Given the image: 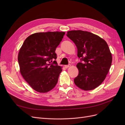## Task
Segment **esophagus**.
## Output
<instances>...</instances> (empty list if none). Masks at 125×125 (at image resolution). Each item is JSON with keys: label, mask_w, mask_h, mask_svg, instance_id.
Returning a JSON list of instances; mask_svg holds the SVG:
<instances>
[{"label": "esophagus", "mask_w": 125, "mask_h": 125, "mask_svg": "<svg viewBox=\"0 0 125 125\" xmlns=\"http://www.w3.org/2000/svg\"><path fill=\"white\" fill-rule=\"evenodd\" d=\"M70 65H65V67L66 68H69L70 67Z\"/></svg>", "instance_id": "1"}]
</instances>
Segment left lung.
Wrapping results in <instances>:
<instances>
[{
    "label": "left lung",
    "instance_id": "obj_1",
    "mask_svg": "<svg viewBox=\"0 0 125 125\" xmlns=\"http://www.w3.org/2000/svg\"><path fill=\"white\" fill-rule=\"evenodd\" d=\"M67 36L76 45L81 60L77 65L79 74L74 79L75 84L85 91L95 89L105 80L112 65L107 43L100 36L82 30L68 31Z\"/></svg>",
    "mask_w": 125,
    "mask_h": 125
}]
</instances>
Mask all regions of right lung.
I'll return each mask as SVG.
<instances>
[{
  "label": "right lung",
  "instance_id": "add662e5",
  "mask_svg": "<svg viewBox=\"0 0 125 125\" xmlns=\"http://www.w3.org/2000/svg\"><path fill=\"white\" fill-rule=\"evenodd\" d=\"M63 32L34 33L24 41L18 54L20 71L31 88L40 93L53 89L62 71L57 65L55 53L65 35Z\"/></svg>",
  "mask_w": 125,
  "mask_h": 125
}]
</instances>
